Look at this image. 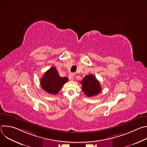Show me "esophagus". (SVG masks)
I'll return each mask as SVG.
<instances>
[{
	"label": "esophagus",
	"mask_w": 147,
	"mask_h": 147,
	"mask_svg": "<svg viewBox=\"0 0 147 147\" xmlns=\"http://www.w3.org/2000/svg\"><path fill=\"white\" fill-rule=\"evenodd\" d=\"M74 77V74L73 73H70V74L69 76V78L70 80L73 81Z\"/></svg>",
	"instance_id": "34e87169"
}]
</instances>
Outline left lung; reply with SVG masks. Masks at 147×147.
Listing matches in <instances>:
<instances>
[{
	"label": "left lung",
	"instance_id": "obj_1",
	"mask_svg": "<svg viewBox=\"0 0 147 147\" xmlns=\"http://www.w3.org/2000/svg\"><path fill=\"white\" fill-rule=\"evenodd\" d=\"M81 83L82 90L87 96L96 95L102 90L99 81L93 74H89L85 76Z\"/></svg>",
	"mask_w": 147,
	"mask_h": 147
}]
</instances>
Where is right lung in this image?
<instances>
[{"instance_id":"right-lung-1","label":"right lung","mask_w":147,"mask_h":147,"mask_svg":"<svg viewBox=\"0 0 147 147\" xmlns=\"http://www.w3.org/2000/svg\"><path fill=\"white\" fill-rule=\"evenodd\" d=\"M68 80L66 77H60L56 67H52L44 73L40 81L41 87L44 91L52 95H56Z\"/></svg>"}]
</instances>
